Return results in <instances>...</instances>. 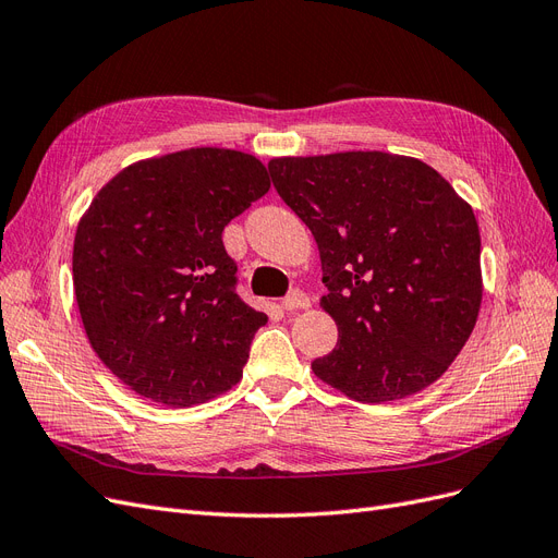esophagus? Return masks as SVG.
Returning <instances> with one entry per match:
<instances>
[{
    "label": "esophagus",
    "mask_w": 558,
    "mask_h": 558,
    "mask_svg": "<svg viewBox=\"0 0 558 558\" xmlns=\"http://www.w3.org/2000/svg\"><path fill=\"white\" fill-rule=\"evenodd\" d=\"M281 307H283L286 312L307 310V307H310V298H307V293H302V291H291L289 295H286V298L281 300Z\"/></svg>",
    "instance_id": "1"
}]
</instances>
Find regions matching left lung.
<instances>
[{
  "instance_id": "left-lung-1",
  "label": "left lung",
  "mask_w": 558,
  "mask_h": 558,
  "mask_svg": "<svg viewBox=\"0 0 558 558\" xmlns=\"http://www.w3.org/2000/svg\"><path fill=\"white\" fill-rule=\"evenodd\" d=\"M269 177L318 246L337 347L314 375L359 402L424 391L482 305L480 228L430 165L384 150L272 158Z\"/></svg>"
}]
</instances>
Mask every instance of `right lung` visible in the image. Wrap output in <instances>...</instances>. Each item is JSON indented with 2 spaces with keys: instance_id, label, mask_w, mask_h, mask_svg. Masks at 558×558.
Returning <instances> with one entry per match:
<instances>
[{
  "instance_id": "add662e5",
  "label": "right lung",
  "mask_w": 558,
  "mask_h": 558,
  "mask_svg": "<svg viewBox=\"0 0 558 558\" xmlns=\"http://www.w3.org/2000/svg\"><path fill=\"white\" fill-rule=\"evenodd\" d=\"M267 191L258 158L202 146L125 167L81 216L72 272L83 328L134 393L191 408L240 381L267 316L234 293L221 234Z\"/></svg>"
}]
</instances>
